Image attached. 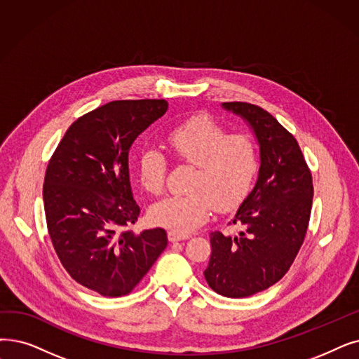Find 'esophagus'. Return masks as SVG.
<instances>
[{
  "label": "esophagus",
  "instance_id": "1",
  "mask_svg": "<svg viewBox=\"0 0 359 359\" xmlns=\"http://www.w3.org/2000/svg\"><path fill=\"white\" fill-rule=\"evenodd\" d=\"M191 236L186 235V233H180V231H175V230H170L168 231V241L170 242H180V241H186L189 239Z\"/></svg>",
  "mask_w": 359,
  "mask_h": 359
}]
</instances>
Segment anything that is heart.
I'll return each instance as SVG.
<instances>
[{
  "instance_id": "obj_1",
  "label": "heart",
  "mask_w": 359,
  "mask_h": 359,
  "mask_svg": "<svg viewBox=\"0 0 359 359\" xmlns=\"http://www.w3.org/2000/svg\"><path fill=\"white\" fill-rule=\"evenodd\" d=\"M165 147L182 163L196 167L189 194L168 195L149 208L154 224L175 231H191L204 224L214 208H235L251 191L258 173L254 142L243 135H227L220 124L198 116L165 135ZM168 161L157 148L148 147L137 158V177L149 194L164 188Z\"/></svg>"
}]
</instances>
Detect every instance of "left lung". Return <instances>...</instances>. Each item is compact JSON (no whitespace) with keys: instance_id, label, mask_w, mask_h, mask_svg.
Segmentation results:
<instances>
[{"instance_id":"8db88e82","label":"left lung","mask_w":359,"mask_h":359,"mask_svg":"<svg viewBox=\"0 0 359 359\" xmlns=\"http://www.w3.org/2000/svg\"><path fill=\"white\" fill-rule=\"evenodd\" d=\"M252 130L259 168L239 205L236 236L212 231L207 283L227 298H246L277 283L299 252L313 205V177L296 139L270 113L248 102H223Z\"/></svg>"}]
</instances>
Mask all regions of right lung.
I'll list each match as a JSON object with an SVG mask.
<instances>
[{
    "label": "right lung",
    "instance_id": "1",
    "mask_svg": "<svg viewBox=\"0 0 359 359\" xmlns=\"http://www.w3.org/2000/svg\"><path fill=\"white\" fill-rule=\"evenodd\" d=\"M164 100L113 101L77 118L46 168V226L66 271L102 296L128 294L167 246L164 229L124 230L141 212L129 176V149L165 114Z\"/></svg>",
    "mask_w": 359,
    "mask_h": 359
}]
</instances>
